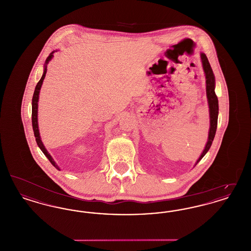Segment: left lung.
Returning <instances> with one entry per match:
<instances>
[{"mask_svg": "<svg viewBox=\"0 0 251 251\" xmlns=\"http://www.w3.org/2000/svg\"><path fill=\"white\" fill-rule=\"evenodd\" d=\"M201 58L202 62L203 71H204L205 78H206V94H207L209 111H210V130H209L208 141L206 143L205 149H204L201 155L200 156V158L198 159L196 165L202 159L212 146V143L215 138V131H216V127H217V118H218V100H217V97L215 95V75H214V72H213V70L211 68V65L208 61L206 54L201 53Z\"/></svg>", "mask_w": 251, "mask_h": 251, "instance_id": "left-lung-1", "label": "left lung"}]
</instances>
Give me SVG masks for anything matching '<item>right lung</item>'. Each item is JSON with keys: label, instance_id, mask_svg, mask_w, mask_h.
Instances as JSON below:
<instances>
[{"label": "right lung", "instance_id": "right-lung-1", "mask_svg": "<svg viewBox=\"0 0 251 251\" xmlns=\"http://www.w3.org/2000/svg\"><path fill=\"white\" fill-rule=\"evenodd\" d=\"M53 52H50V55L47 57V59L45 61V65H44V72H43V75L41 77V79L39 80V82L36 84V88H35V92H34V95H33V100H32V125H33V130H34V134H35V137H36V143L37 146L39 147V149L42 151V152L45 154V156L49 159V161L51 163V165L53 167H55L56 169L60 170L59 167L56 165V163L53 161L52 157L50 155V153L48 152V151L46 150V148L44 147V145L41 141V138H40V134H39V130H38V123H37V102H38V99H39V91H40V88H41V85L43 84V80L45 78V75H46V72H47V64L50 61V59L53 57Z\"/></svg>", "mask_w": 251, "mask_h": 251}]
</instances>
